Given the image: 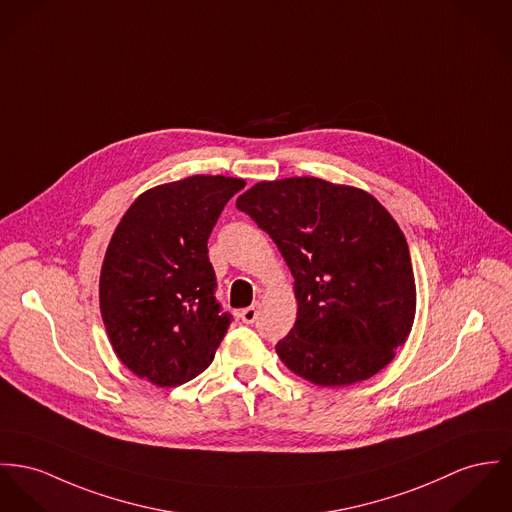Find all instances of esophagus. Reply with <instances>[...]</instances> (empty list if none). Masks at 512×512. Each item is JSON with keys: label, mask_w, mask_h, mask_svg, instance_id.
Segmentation results:
<instances>
[{"label": "esophagus", "mask_w": 512, "mask_h": 512, "mask_svg": "<svg viewBox=\"0 0 512 512\" xmlns=\"http://www.w3.org/2000/svg\"><path fill=\"white\" fill-rule=\"evenodd\" d=\"M259 308H261V306H259V304L255 302L253 306H249V308L241 310V312H239V317H241V321H243V323H253V321L257 319V315H259Z\"/></svg>", "instance_id": "1"}]
</instances>
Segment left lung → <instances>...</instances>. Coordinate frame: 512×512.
I'll return each instance as SVG.
<instances>
[{
	"label": "left lung",
	"mask_w": 512,
	"mask_h": 512,
	"mask_svg": "<svg viewBox=\"0 0 512 512\" xmlns=\"http://www.w3.org/2000/svg\"><path fill=\"white\" fill-rule=\"evenodd\" d=\"M236 206L267 232L294 276L296 323L280 360L317 386L368 380L415 319V276L392 214L360 189L317 177L261 181Z\"/></svg>",
	"instance_id": "left-lung-1"
}]
</instances>
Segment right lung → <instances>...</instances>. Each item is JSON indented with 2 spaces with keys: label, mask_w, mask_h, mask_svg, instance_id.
<instances>
[{
  "label": "right lung",
  "mask_w": 512,
  "mask_h": 512,
  "mask_svg": "<svg viewBox=\"0 0 512 512\" xmlns=\"http://www.w3.org/2000/svg\"><path fill=\"white\" fill-rule=\"evenodd\" d=\"M243 179L195 175L136 198L105 253L99 302L120 362L159 388L204 372L232 315L216 300L208 237Z\"/></svg>",
  "instance_id": "1"
}]
</instances>
